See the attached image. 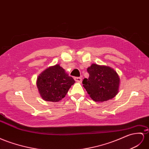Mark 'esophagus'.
I'll return each instance as SVG.
<instances>
[{
    "instance_id": "1",
    "label": "esophagus",
    "mask_w": 149,
    "mask_h": 149,
    "mask_svg": "<svg viewBox=\"0 0 149 149\" xmlns=\"http://www.w3.org/2000/svg\"><path fill=\"white\" fill-rule=\"evenodd\" d=\"M74 80L77 82H80L81 83L82 82V79L81 77H74Z\"/></svg>"
}]
</instances>
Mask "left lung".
Here are the masks:
<instances>
[{
  "label": "left lung",
  "instance_id": "8db88e82",
  "mask_svg": "<svg viewBox=\"0 0 149 149\" xmlns=\"http://www.w3.org/2000/svg\"><path fill=\"white\" fill-rule=\"evenodd\" d=\"M87 70L89 77L84 79L83 86L94 101H108L118 94L120 77L113 68L93 63Z\"/></svg>",
  "mask_w": 149,
  "mask_h": 149
}]
</instances>
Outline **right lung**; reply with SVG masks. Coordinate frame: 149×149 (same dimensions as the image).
I'll list each match as a JSON object with an SVG mask.
<instances>
[{"label": "right lung", "mask_w": 149, "mask_h": 149, "mask_svg": "<svg viewBox=\"0 0 149 149\" xmlns=\"http://www.w3.org/2000/svg\"><path fill=\"white\" fill-rule=\"evenodd\" d=\"M75 81L58 64L49 67L37 78L36 86L43 100L58 102L63 98Z\"/></svg>", "instance_id": "obj_1"}]
</instances>
